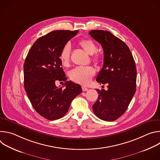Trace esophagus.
<instances>
[{"label": "esophagus", "mask_w": 160, "mask_h": 160, "mask_svg": "<svg viewBox=\"0 0 160 160\" xmlns=\"http://www.w3.org/2000/svg\"><path fill=\"white\" fill-rule=\"evenodd\" d=\"M82 90H83V91H87V90H88V88H87V87H84V86L82 87Z\"/></svg>", "instance_id": "obj_1"}]
</instances>
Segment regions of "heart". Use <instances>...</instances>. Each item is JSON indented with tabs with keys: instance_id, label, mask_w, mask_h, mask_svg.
<instances>
[{
	"instance_id": "heart-1",
	"label": "heart",
	"mask_w": 160,
	"mask_h": 160,
	"mask_svg": "<svg viewBox=\"0 0 160 160\" xmlns=\"http://www.w3.org/2000/svg\"><path fill=\"white\" fill-rule=\"evenodd\" d=\"M78 44L86 53L92 55L91 59L95 63L98 64L101 61L100 54L95 52L97 50V45L94 41L88 38H83L80 40ZM59 59L62 66L65 67L69 66L70 62V47L68 45H66L61 49L59 54ZM95 73L96 71L92 66L77 67L70 72V77L73 82L86 85L90 82Z\"/></svg>"
}]
</instances>
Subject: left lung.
I'll use <instances>...</instances> for the list:
<instances>
[{
    "label": "left lung",
    "mask_w": 160,
    "mask_h": 160,
    "mask_svg": "<svg viewBox=\"0 0 160 160\" xmlns=\"http://www.w3.org/2000/svg\"><path fill=\"white\" fill-rule=\"evenodd\" d=\"M89 35L101 44L104 51L103 67L96 81L108 85L107 90L96 89L99 95L93 111L102 120H116L126 111L135 93V62L126 43L111 32L94 30Z\"/></svg>",
    "instance_id": "obj_1"
}]
</instances>
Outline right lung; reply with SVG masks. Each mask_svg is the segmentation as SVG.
<instances>
[{
  "label": "right lung",
  "mask_w": 160,
  "mask_h": 160,
  "mask_svg": "<svg viewBox=\"0 0 160 160\" xmlns=\"http://www.w3.org/2000/svg\"><path fill=\"white\" fill-rule=\"evenodd\" d=\"M78 30H55L38 38L24 63V87L35 110L43 118L55 120L65 115L72 101L82 90L80 85L66 81L61 67V49ZM56 81H66L63 89Z\"/></svg>",
  "instance_id": "add662e5"
}]
</instances>
